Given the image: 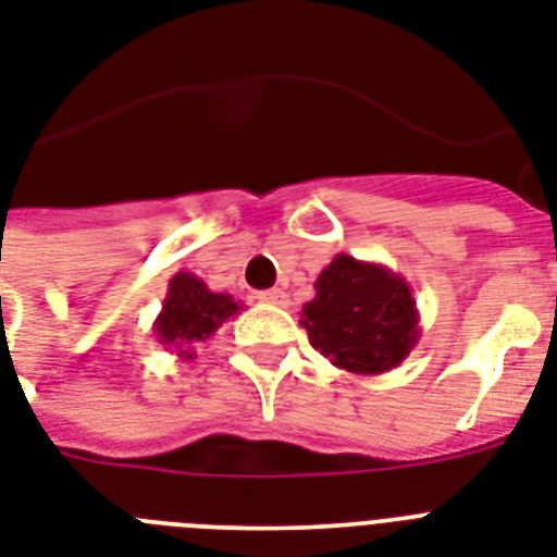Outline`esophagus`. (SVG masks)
Instances as JSON below:
<instances>
[{"mask_svg":"<svg viewBox=\"0 0 557 557\" xmlns=\"http://www.w3.org/2000/svg\"><path fill=\"white\" fill-rule=\"evenodd\" d=\"M260 300L271 306H288V294L283 288H269V292H260Z\"/></svg>","mask_w":557,"mask_h":557,"instance_id":"1","label":"esophagus"}]
</instances>
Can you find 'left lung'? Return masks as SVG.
Masks as SVG:
<instances>
[{
    "label": "left lung",
    "mask_w": 557,
    "mask_h": 557,
    "mask_svg": "<svg viewBox=\"0 0 557 557\" xmlns=\"http://www.w3.org/2000/svg\"><path fill=\"white\" fill-rule=\"evenodd\" d=\"M314 300L300 311L311 346L332 366L383 374L418 346L420 314L411 286L381 263L337 255L314 280Z\"/></svg>",
    "instance_id": "obj_1"
}]
</instances>
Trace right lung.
<instances>
[{
	"label": "right lung",
	"instance_id": "add662e5",
	"mask_svg": "<svg viewBox=\"0 0 557 557\" xmlns=\"http://www.w3.org/2000/svg\"><path fill=\"white\" fill-rule=\"evenodd\" d=\"M237 311H243V302L232 294L211 292L191 271H176L153 320V337L180 360H191L197 343H206Z\"/></svg>",
	"mask_w": 557,
	"mask_h": 557
}]
</instances>
